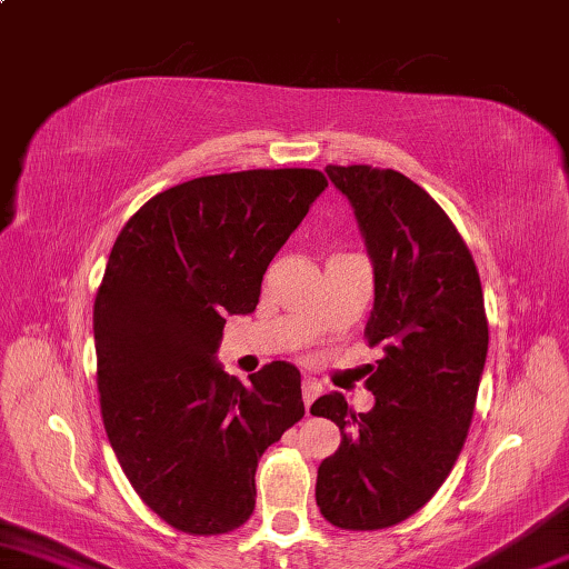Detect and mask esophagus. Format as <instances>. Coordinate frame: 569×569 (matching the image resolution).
<instances>
[{"label":"esophagus","instance_id":"esophagus-1","mask_svg":"<svg viewBox=\"0 0 569 569\" xmlns=\"http://www.w3.org/2000/svg\"><path fill=\"white\" fill-rule=\"evenodd\" d=\"M322 395V385L315 380V377H305L302 380V397H305V407H307V412H310V407H312V402L317 400V397Z\"/></svg>","mask_w":569,"mask_h":569}]
</instances>
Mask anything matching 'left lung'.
I'll list each match as a JSON object with an SVG mask.
<instances>
[{"mask_svg": "<svg viewBox=\"0 0 569 569\" xmlns=\"http://www.w3.org/2000/svg\"><path fill=\"white\" fill-rule=\"evenodd\" d=\"M350 199L375 272L367 342L382 360L365 382L370 412L340 392L312 415L342 442L317 470V507L342 530H382L432 500L462 452L487 360L482 284L470 249L435 199L395 169H325Z\"/></svg>", "mask_w": 569, "mask_h": 569, "instance_id": "obj_1", "label": "left lung"}]
</instances>
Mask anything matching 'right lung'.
Returning <instances> with one entry per match:
<instances>
[{
	"instance_id": "1",
	"label": "right lung",
	"mask_w": 569,
	"mask_h": 569,
	"mask_svg": "<svg viewBox=\"0 0 569 569\" xmlns=\"http://www.w3.org/2000/svg\"><path fill=\"white\" fill-rule=\"evenodd\" d=\"M325 187L317 169L197 177L149 199L112 247L94 300L102 420L134 492L174 530L244 525L259 457L305 417L295 365L244 387L217 350Z\"/></svg>"
}]
</instances>
